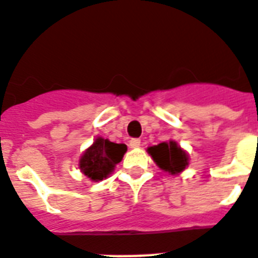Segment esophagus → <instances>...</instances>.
I'll list each match as a JSON object with an SVG mask.
<instances>
[{"mask_svg":"<svg viewBox=\"0 0 258 258\" xmlns=\"http://www.w3.org/2000/svg\"><path fill=\"white\" fill-rule=\"evenodd\" d=\"M140 139H131L130 140V147L131 148H139L140 147Z\"/></svg>","mask_w":258,"mask_h":258,"instance_id":"1","label":"esophagus"}]
</instances>
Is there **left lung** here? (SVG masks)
Listing matches in <instances>:
<instances>
[{"instance_id": "1", "label": "left lung", "mask_w": 258, "mask_h": 258, "mask_svg": "<svg viewBox=\"0 0 258 258\" xmlns=\"http://www.w3.org/2000/svg\"><path fill=\"white\" fill-rule=\"evenodd\" d=\"M148 153L160 169L170 174H178L189 165V156L174 140L149 147Z\"/></svg>"}]
</instances>
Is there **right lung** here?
I'll return each mask as SVG.
<instances>
[{"mask_svg": "<svg viewBox=\"0 0 258 258\" xmlns=\"http://www.w3.org/2000/svg\"><path fill=\"white\" fill-rule=\"evenodd\" d=\"M125 151V144H116L98 136L92 146L82 153L79 168L82 174L98 182L111 174L116 164L122 161Z\"/></svg>", "mask_w": 258, "mask_h": 258, "instance_id": "right-lung-1", "label": "right lung"}]
</instances>
